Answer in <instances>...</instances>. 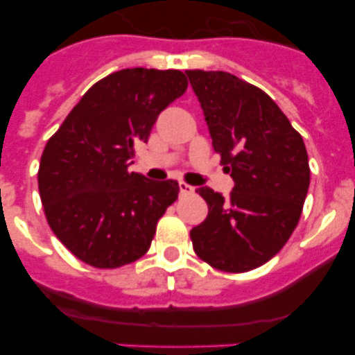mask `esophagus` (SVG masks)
Listing matches in <instances>:
<instances>
[{
	"label": "esophagus",
	"mask_w": 355,
	"mask_h": 355,
	"mask_svg": "<svg viewBox=\"0 0 355 355\" xmlns=\"http://www.w3.org/2000/svg\"><path fill=\"white\" fill-rule=\"evenodd\" d=\"M180 193H181V196H190V193H193V187H190V184H187V183H183V181H181V183H180Z\"/></svg>",
	"instance_id": "1"
}]
</instances>
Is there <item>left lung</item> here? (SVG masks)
Instances as JSON below:
<instances>
[{
  "instance_id": "obj_1",
  "label": "left lung",
  "mask_w": 355,
  "mask_h": 355,
  "mask_svg": "<svg viewBox=\"0 0 355 355\" xmlns=\"http://www.w3.org/2000/svg\"><path fill=\"white\" fill-rule=\"evenodd\" d=\"M184 72L234 181L227 197L197 190L208 216L190 231L193 250L216 270L249 272L274 258L299 224L309 188L306 146L261 89L224 71Z\"/></svg>"
}]
</instances>
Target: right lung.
Instances as JSON below:
<instances>
[{
    "label": "right lung",
    "instance_id": "obj_1",
    "mask_svg": "<svg viewBox=\"0 0 355 355\" xmlns=\"http://www.w3.org/2000/svg\"><path fill=\"white\" fill-rule=\"evenodd\" d=\"M187 87V76L174 69L112 72L85 92L44 147V213L56 238L87 265L117 268L149 250L180 184L128 172V162Z\"/></svg>",
    "mask_w": 355,
    "mask_h": 355
}]
</instances>
